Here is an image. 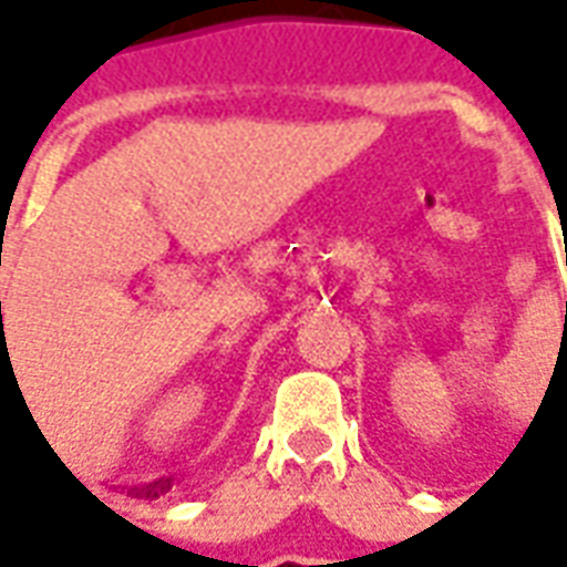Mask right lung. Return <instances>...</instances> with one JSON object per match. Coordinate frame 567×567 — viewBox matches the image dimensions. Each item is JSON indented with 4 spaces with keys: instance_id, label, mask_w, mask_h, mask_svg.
Segmentation results:
<instances>
[{
    "instance_id": "add662e5",
    "label": "right lung",
    "mask_w": 567,
    "mask_h": 567,
    "mask_svg": "<svg viewBox=\"0 0 567 567\" xmlns=\"http://www.w3.org/2000/svg\"><path fill=\"white\" fill-rule=\"evenodd\" d=\"M169 486H173V480H154V483H145V486H130L127 495H133V498H161L163 492H169ZM93 495V492H91Z\"/></svg>"
}]
</instances>
